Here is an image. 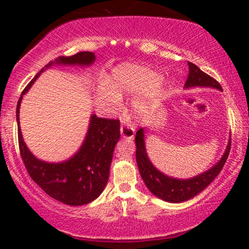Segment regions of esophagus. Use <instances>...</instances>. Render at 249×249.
<instances>
[{"instance_id":"obj_1","label":"esophagus","mask_w":249,"mask_h":249,"mask_svg":"<svg viewBox=\"0 0 249 249\" xmlns=\"http://www.w3.org/2000/svg\"><path fill=\"white\" fill-rule=\"evenodd\" d=\"M121 131V136L125 139H132L135 136V129L134 127H131L130 124H121L120 128Z\"/></svg>"}]
</instances>
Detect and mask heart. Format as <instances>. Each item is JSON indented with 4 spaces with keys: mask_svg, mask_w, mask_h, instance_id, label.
Segmentation results:
<instances>
[{
    "mask_svg": "<svg viewBox=\"0 0 249 249\" xmlns=\"http://www.w3.org/2000/svg\"><path fill=\"white\" fill-rule=\"evenodd\" d=\"M159 76L148 68L137 64H124L113 71L107 89L97 93L98 105L114 111L120 107V98L124 93H138L144 90L132 101V107L137 113H146L154 107L162 94V84Z\"/></svg>",
    "mask_w": 249,
    "mask_h": 249,
    "instance_id": "1",
    "label": "heart"
}]
</instances>
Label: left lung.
<instances>
[{
  "label": "left lung",
  "mask_w": 249,
  "mask_h": 249,
  "mask_svg": "<svg viewBox=\"0 0 249 249\" xmlns=\"http://www.w3.org/2000/svg\"><path fill=\"white\" fill-rule=\"evenodd\" d=\"M189 74L187 78L185 88L203 86V87H214L217 89L222 90L220 84L214 79L213 77L204 72L199 69L196 64L188 62ZM136 161L141 172V176L144 180L145 185L147 186L149 192L154 194L156 197L161 198L169 203H181L188 200L206 188L216 176L219 175L222 170L224 163H226L228 155L230 152L231 141L227 146L226 152L219 162L212 166L207 171L200 173V175L194 177L190 179H175L168 177L160 172L154 165L149 161L147 153L145 148L144 142V130L139 129L136 132Z\"/></svg>",
  "instance_id": "1"
}]
</instances>
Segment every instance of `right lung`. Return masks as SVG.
<instances>
[{"label":"right lung","instance_id":"add662e5","mask_svg":"<svg viewBox=\"0 0 249 249\" xmlns=\"http://www.w3.org/2000/svg\"><path fill=\"white\" fill-rule=\"evenodd\" d=\"M95 61L93 52H79L71 56H59L45 66L53 64L90 66ZM44 68L27 85L17 104V124L20 155L30 178L52 198L71 206H80L93 202L107 186L114 146L120 138V121L114 119L90 117L89 128L79 151L68 161L47 163L36 159L22 139L19 125V108L26 94Z\"/></svg>","mask_w":249,"mask_h":249}]
</instances>
